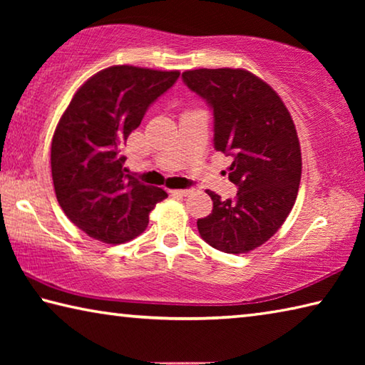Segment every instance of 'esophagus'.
<instances>
[{
    "mask_svg": "<svg viewBox=\"0 0 365 365\" xmlns=\"http://www.w3.org/2000/svg\"><path fill=\"white\" fill-rule=\"evenodd\" d=\"M191 191H193V190L183 188V190H172L170 193H172V195H180V196H188V195L191 193Z\"/></svg>",
    "mask_w": 365,
    "mask_h": 365,
    "instance_id": "obj_1",
    "label": "esophagus"
}]
</instances>
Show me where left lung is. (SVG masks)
I'll return each mask as SVG.
<instances>
[{"label":"left lung","mask_w":365,"mask_h":365,"mask_svg":"<svg viewBox=\"0 0 365 365\" xmlns=\"http://www.w3.org/2000/svg\"><path fill=\"white\" fill-rule=\"evenodd\" d=\"M185 85L214 114V148L233 158L228 178L235 200L214 191L212 212L197 219L201 238L228 255L256 250L282 227L298 196L301 148L282 98L269 83L243 69H195Z\"/></svg>","instance_id":"left-lung-1"}]
</instances>
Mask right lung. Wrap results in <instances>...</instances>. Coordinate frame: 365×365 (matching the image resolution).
<instances>
[{
    "mask_svg": "<svg viewBox=\"0 0 365 365\" xmlns=\"http://www.w3.org/2000/svg\"><path fill=\"white\" fill-rule=\"evenodd\" d=\"M178 71L113 66L86 80L64 110L51 141L59 206L88 237L119 245L145 230L168 197L125 174V145L148 108L177 82Z\"/></svg>",
    "mask_w": 365,
    "mask_h": 365,
    "instance_id": "1",
    "label": "right lung"
}]
</instances>
